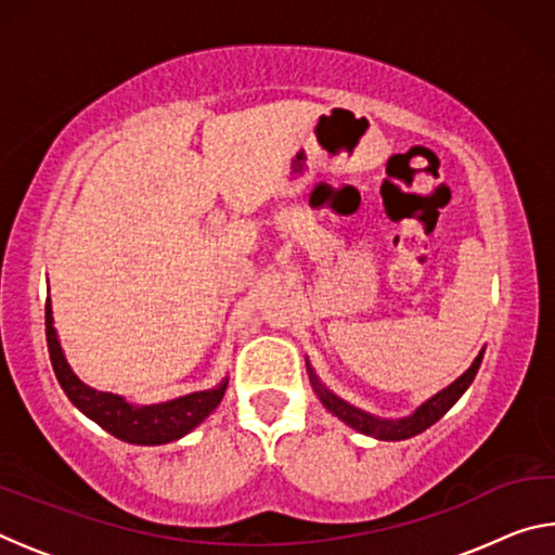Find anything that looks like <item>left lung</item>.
I'll use <instances>...</instances> for the list:
<instances>
[{
    "label": "left lung",
    "mask_w": 555,
    "mask_h": 555,
    "mask_svg": "<svg viewBox=\"0 0 555 555\" xmlns=\"http://www.w3.org/2000/svg\"><path fill=\"white\" fill-rule=\"evenodd\" d=\"M482 354L485 350L475 357V362L469 364V370L465 374H460V377L450 384V387H446L443 391H438L436 397H430L426 403H421V406L411 413V416L406 418H397V421H389V418H377L372 416V413L367 411H360L354 409L352 403L343 401L340 397H335L333 391H327L321 382H318V377L311 370V364L306 362L308 367V374H311V382H313V389L318 397H321L323 406L333 413V416L343 418L347 426H352L354 430H360V434L364 436H372V438H379V440H406L411 436H418L424 434L426 428H430L436 424L438 418H443L446 413L450 411V406L463 397L465 389L473 384L477 370H480L482 364Z\"/></svg>",
    "instance_id": "8db88e82"
}]
</instances>
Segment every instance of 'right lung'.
Here are the masks:
<instances>
[{
	"instance_id": "add662e5",
	"label": "right lung",
	"mask_w": 555,
	"mask_h": 555,
	"mask_svg": "<svg viewBox=\"0 0 555 555\" xmlns=\"http://www.w3.org/2000/svg\"><path fill=\"white\" fill-rule=\"evenodd\" d=\"M46 343H49L55 379L63 387L65 397L88 418L95 421L107 434L125 440V443L164 446L183 438L218 409L224 389H228V379H222L215 389L193 391L171 401L152 403V406H134V403H129L125 397H117V393L88 387V384L75 377V372L70 370L61 350L59 333L53 327L51 300H46Z\"/></svg>"
}]
</instances>
